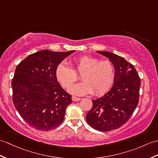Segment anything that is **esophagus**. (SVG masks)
I'll return each instance as SVG.
<instances>
[{
  "label": "esophagus",
  "instance_id": "34e87169",
  "mask_svg": "<svg viewBox=\"0 0 158 158\" xmlns=\"http://www.w3.org/2000/svg\"><path fill=\"white\" fill-rule=\"evenodd\" d=\"M81 100V98H77V97H75V96H72V100L73 102H78Z\"/></svg>",
  "mask_w": 158,
  "mask_h": 158
}]
</instances>
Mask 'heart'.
Segmentation results:
<instances>
[{
  "label": "heart",
  "mask_w": 158,
  "mask_h": 158,
  "mask_svg": "<svg viewBox=\"0 0 158 158\" xmlns=\"http://www.w3.org/2000/svg\"><path fill=\"white\" fill-rule=\"evenodd\" d=\"M73 64L74 69L65 62H62L55 71L57 80L65 88L77 80V74L82 75L83 82L69 88L71 94L84 96L93 92L95 96H101L110 89L115 79L114 66L110 60L83 56L74 58Z\"/></svg>",
  "instance_id": "obj_1"
}]
</instances>
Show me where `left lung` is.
<instances>
[{"mask_svg": "<svg viewBox=\"0 0 158 158\" xmlns=\"http://www.w3.org/2000/svg\"><path fill=\"white\" fill-rule=\"evenodd\" d=\"M109 58L115 69L111 89L93 100V106L86 115L87 123L99 131L118 129L125 124L137 106L141 79L134 66L118 55L97 51Z\"/></svg>", "mask_w": 158, "mask_h": 158, "instance_id": "obj_1", "label": "left lung"}]
</instances>
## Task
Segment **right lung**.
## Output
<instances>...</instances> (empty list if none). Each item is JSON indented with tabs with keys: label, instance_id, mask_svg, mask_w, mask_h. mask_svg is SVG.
<instances>
[{
	"label": "right lung",
	"instance_id": "obj_1",
	"mask_svg": "<svg viewBox=\"0 0 158 158\" xmlns=\"http://www.w3.org/2000/svg\"><path fill=\"white\" fill-rule=\"evenodd\" d=\"M74 52L40 50L17 66L11 83L13 104L22 118L34 129L53 130L63 121L66 109L73 101L58 83L55 71Z\"/></svg>",
	"mask_w": 158,
	"mask_h": 158
}]
</instances>
